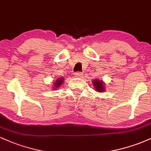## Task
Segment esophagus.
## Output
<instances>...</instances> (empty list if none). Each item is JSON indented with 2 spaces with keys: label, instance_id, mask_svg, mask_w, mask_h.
I'll list each match as a JSON object with an SVG mask.
<instances>
[{
  "label": "esophagus",
  "instance_id": "1",
  "mask_svg": "<svg viewBox=\"0 0 151 151\" xmlns=\"http://www.w3.org/2000/svg\"><path fill=\"white\" fill-rule=\"evenodd\" d=\"M74 75H75V77H77V78H81L83 77V74L81 73V72H76L75 74H74Z\"/></svg>",
  "mask_w": 151,
  "mask_h": 151
}]
</instances>
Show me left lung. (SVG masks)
Listing matches in <instances>:
<instances>
[{
	"instance_id": "8db88e82",
	"label": "left lung",
	"mask_w": 151,
	"mask_h": 151,
	"mask_svg": "<svg viewBox=\"0 0 151 151\" xmlns=\"http://www.w3.org/2000/svg\"><path fill=\"white\" fill-rule=\"evenodd\" d=\"M92 83L94 86V89L96 91L99 92H103L105 91V85L104 84L103 81L99 80V79H93L92 81Z\"/></svg>"
}]
</instances>
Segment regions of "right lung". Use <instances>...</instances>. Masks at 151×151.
Wrapping results in <instances>:
<instances>
[{
  "label": "right lung",
  "instance_id": "add662e5",
  "mask_svg": "<svg viewBox=\"0 0 151 151\" xmlns=\"http://www.w3.org/2000/svg\"><path fill=\"white\" fill-rule=\"evenodd\" d=\"M64 81H65V80H64V78H62H62H59V79H56L55 82H53L54 85H53L52 87L54 88V89H57L58 88L60 87V86L62 85V84L64 82Z\"/></svg>",
  "mask_w": 151,
  "mask_h": 151
}]
</instances>
